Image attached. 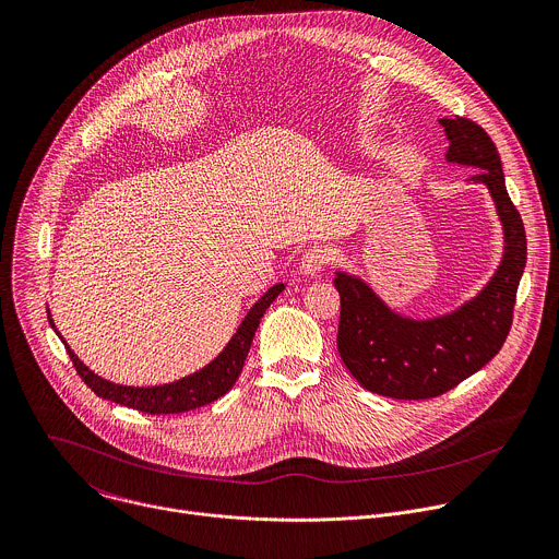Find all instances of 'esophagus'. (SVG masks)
Masks as SVG:
<instances>
[{
	"instance_id": "34e87169",
	"label": "esophagus",
	"mask_w": 559,
	"mask_h": 559,
	"mask_svg": "<svg viewBox=\"0 0 559 559\" xmlns=\"http://www.w3.org/2000/svg\"><path fill=\"white\" fill-rule=\"evenodd\" d=\"M331 261H333V252L326 246H313V248L305 250V254L300 259V270L309 276H316L326 265H331Z\"/></svg>"
}]
</instances>
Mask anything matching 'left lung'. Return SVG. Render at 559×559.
<instances>
[{
    "label": "left lung",
    "mask_w": 559,
    "mask_h": 559,
    "mask_svg": "<svg viewBox=\"0 0 559 559\" xmlns=\"http://www.w3.org/2000/svg\"><path fill=\"white\" fill-rule=\"evenodd\" d=\"M441 124L450 140L448 159L480 168L472 179L487 183L491 191L504 224L507 252L478 298L452 316L428 322L400 318L361 281L335 276L340 357L366 391L393 400L439 397L498 355L511 331L515 294L526 265L524 224L507 193L493 140L465 116L441 118Z\"/></svg>",
    "instance_id": "1"
}]
</instances>
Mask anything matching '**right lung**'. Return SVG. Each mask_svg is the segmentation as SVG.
Segmentation results:
<instances>
[{"mask_svg": "<svg viewBox=\"0 0 559 559\" xmlns=\"http://www.w3.org/2000/svg\"><path fill=\"white\" fill-rule=\"evenodd\" d=\"M285 289L283 283L274 285L272 289H267V294H263V298L250 309V313L246 316V320L241 322V326L237 329V333L233 335V340L228 342V346L219 353L217 359H213L206 368L198 370V373L183 378L179 382L173 384H164V386H153V389H133V386H120V384H111L98 376H94L92 370L74 355V350L66 344V350L76 368L79 378L103 400L116 402L120 406L146 413V415H177V413H189L195 408H202L219 397H224L235 382L239 380L248 350L252 346V337L259 329V322L263 318V313L267 311V307L276 300V296ZM48 320L55 326L50 311H48ZM57 331V329H55ZM59 333V331H57Z\"/></svg>", "mask_w": 559, "mask_h": 559, "instance_id": "right-lung-1", "label": "right lung"}]
</instances>
